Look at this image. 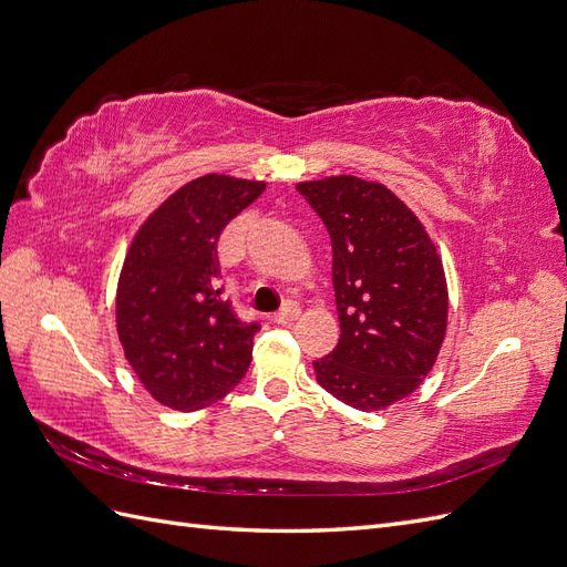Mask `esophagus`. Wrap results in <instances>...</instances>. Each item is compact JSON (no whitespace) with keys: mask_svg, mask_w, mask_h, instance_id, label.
Instances as JSON below:
<instances>
[{"mask_svg":"<svg viewBox=\"0 0 567 567\" xmlns=\"http://www.w3.org/2000/svg\"><path fill=\"white\" fill-rule=\"evenodd\" d=\"M300 317V305L298 302H293V300H290V302H286L284 307H281V310L277 312V315H274L271 319H274V323H290V321H296Z\"/></svg>","mask_w":567,"mask_h":567,"instance_id":"34e87169","label":"esophagus"}]
</instances>
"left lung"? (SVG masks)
Here are the masks:
<instances>
[{"instance_id":"8db88e82","label":"left lung","mask_w":567,"mask_h":567,"mask_svg":"<svg viewBox=\"0 0 567 567\" xmlns=\"http://www.w3.org/2000/svg\"><path fill=\"white\" fill-rule=\"evenodd\" d=\"M333 248L340 338L317 359L319 385L373 411L414 392L447 331V281L416 215L383 184L352 175L298 184Z\"/></svg>"}]
</instances>
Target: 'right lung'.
Instances as JSON below:
<instances>
[{"label":"right lung","mask_w":567,"mask_h":567,"mask_svg":"<svg viewBox=\"0 0 567 567\" xmlns=\"http://www.w3.org/2000/svg\"><path fill=\"white\" fill-rule=\"evenodd\" d=\"M262 192V182L198 177L134 236L117 284V336L134 373L165 406H208L248 371L260 323L238 319L221 298L217 238Z\"/></svg>","instance_id":"right-lung-1"}]
</instances>
